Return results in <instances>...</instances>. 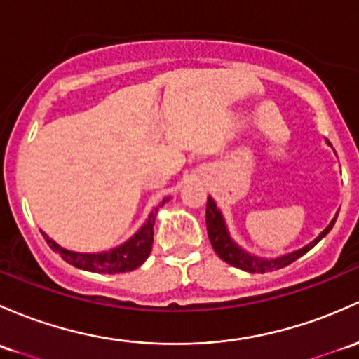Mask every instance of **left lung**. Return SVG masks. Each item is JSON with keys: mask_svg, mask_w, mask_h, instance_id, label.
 <instances>
[{"mask_svg": "<svg viewBox=\"0 0 359 359\" xmlns=\"http://www.w3.org/2000/svg\"><path fill=\"white\" fill-rule=\"evenodd\" d=\"M337 218V215H335ZM335 218L330 222L329 227L323 230L315 241L306 244L304 248L297 249V251L289 252V255L278 256V258H259V256L249 255L248 251H244L243 248L237 246L236 243L230 237L227 225H225L224 217H222V211L217 208V203L213 201V198H208V203H206V229H208V237L210 243L213 246L215 252L220 256L224 262H227L229 265L236 266V269H241L244 271H249V273H265V271H273L278 269H284V266L290 265L292 262H296L297 258L308 252L309 249L315 246L320 239L327 236L330 232V229L334 227Z\"/></svg>", "mask_w": 359, "mask_h": 359, "instance_id": "obj_1", "label": "left lung"}]
</instances>
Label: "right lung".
I'll return each mask as SVG.
<instances>
[{"mask_svg": "<svg viewBox=\"0 0 359 359\" xmlns=\"http://www.w3.org/2000/svg\"><path fill=\"white\" fill-rule=\"evenodd\" d=\"M170 198H165L160 205L156 206L146 218L144 225L120 246L110 249V251L103 252H75L69 249L62 248L56 244L55 241L50 239L46 233L43 232L44 239L50 244V248L55 252L62 256L67 263L74 265L75 269L96 271V273H123V271H132L137 266H141L149 256L151 248H153V225L154 218H156L158 208L165 205Z\"/></svg>", "mask_w": 359, "mask_h": 359, "instance_id": "right-lung-1", "label": "right lung"}]
</instances>
